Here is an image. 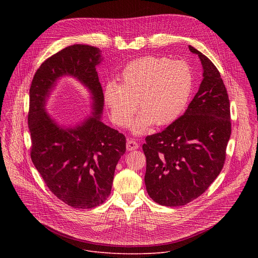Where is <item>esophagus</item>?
I'll use <instances>...</instances> for the list:
<instances>
[{"label":"esophagus","mask_w":258,"mask_h":258,"mask_svg":"<svg viewBox=\"0 0 258 258\" xmlns=\"http://www.w3.org/2000/svg\"><path fill=\"white\" fill-rule=\"evenodd\" d=\"M138 148H139V144L136 141L127 140V142H126V150L127 151H133Z\"/></svg>","instance_id":"1"}]
</instances>
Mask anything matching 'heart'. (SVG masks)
Masks as SVG:
<instances>
[{
    "mask_svg": "<svg viewBox=\"0 0 258 258\" xmlns=\"http://www.w3.org/2000/svg\"><path fill=\"white\" fill-rule=\"evenodd\" d=\"M193 90L190 67L165 57L146 56L124 66L120 84L104 86V103L115 124L127 127L136 112L141 113L133 132L141 135L153 123L163 126L173 122L185 110Z\"/></svg>",
    "mask_w": 258,
    "mask_h": 258,
    "instance_id": "obj_1",
    "label": "heart"
}]
</instances>
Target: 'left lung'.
I'll use <instances>...</instances> for the list:
<instances>
[{"instance_id": "1", "label": "left lung", "mask_w": 258, "mask_h": 258, "mask_svg": "<svg viewBox=\"0 0 258 258\" xmlns=\"http://www.w3.org/2000/svg\"><path fill=\"white\" fill-rule=\"evenodd\" d=\"M197 54L203 80L186 112L161 133L146 137L145 185L163 206H181L202 195L223 169L231 137L230 101L215 65Z\"/></svg>"}]
</instances>
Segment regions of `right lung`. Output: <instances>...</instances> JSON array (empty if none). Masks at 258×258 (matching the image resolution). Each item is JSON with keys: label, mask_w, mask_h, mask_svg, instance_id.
I'll return each mask as SVG.
<instances>
[{"label": "right lung", "mask_w": 258, "mask_h": 258, "mask_svg": "<svg viewBox=\"0 0 258 258\" xmlns=\"http://www.w3.org/2000/svg\"><path fill=\"white\" fill-rule=\"evenodd\" d=\"M101 51L89 45L66 47L36 70L29 89L31 160L50 191L73 208L90 209L110 195L116 164L125 153V137L101 121L104 97L96 66ZM76 77L91 92L93 113L67 128L45 110L58 78Z\"/></svg>", "instance_id": "right-lung-1"}]
</instances>
